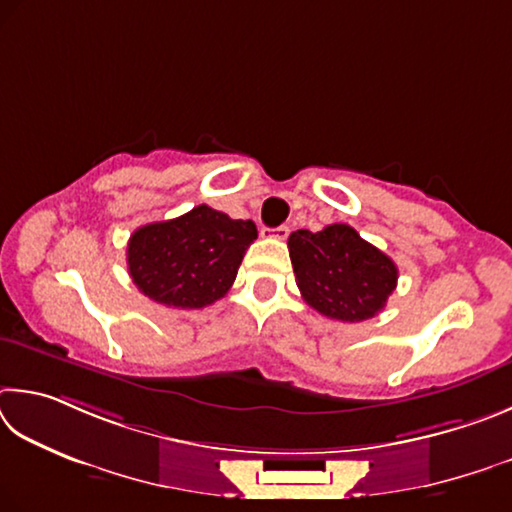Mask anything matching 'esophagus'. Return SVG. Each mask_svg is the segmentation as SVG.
<instances>
[{"label":"esophagus","instance_id":"34e87169","mask_svg":"<svg viewBox=\"0 0 512 512\" xmlns=\"http://www.w3.org/2000/svg\"><path fill=\"white\" fill-rule=\"evenodd\" d=\"M272 236V238H279V240H285L288 238V233H290V227L288 224H281V227H276V229H263V236Z\"/></svg>","mask_w":512,"mask_h":512}]
</instances>
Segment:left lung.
I'll return each mask as SVG.
<instances>
[{
	"mask_svg": "<svg viewBox=\"0 0 512 512\" xmlns=\"http://www.w3.org/2000/svg\"><path fill=\"white\" fill-rule=\"evenodd\" d=\"M288 249L303 301L324 317L366 321L387 306L398 267L348 224L290 233Z\"/></svg>",
	"mask_w": 512,
	"mask_h": 512,
	"instance_id": "obj_1",
	"label": "left lung"
}]
</instances>
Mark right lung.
Returning a JSON list of instances; mask_svg holds the SVG:
<instances>
[{
  "label": "right lung",
  "instance_id": "right-lung-1",
  "mask_svg": "<svg viewBox=\"0 0 512 512\" xmlns=\"http://www.w3.org/2000/svg\"><path fill=\"white\" fill-rule=\"evenodd\" d=\"M258 238L251 220H231L200 204L175 220L143 224L128 242V272L148 299L168 308H206L236 281L247 247Z\"/></svg>",
  "mask_w": 512,
  "mask_h": 512
}]
</instances>
